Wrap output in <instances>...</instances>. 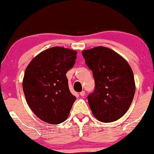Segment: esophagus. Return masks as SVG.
<instances>
[{
  "mask_svg": "<svg viewBox=\"0 0 154 154\" xmlns=\"http://www.w3.org/2000/svg\"><path fill=\"white\" fill-rule=\"evenodd\" d=\"M80 95L82 97H83V96H84V95H85V92H84V91H82V92H80Z\"/></svg>",
  "mask_w": 154,
  "mask_h": 154,
  "instance_id": "obj_1",
  "label": "esophagus"
}]
</instances>
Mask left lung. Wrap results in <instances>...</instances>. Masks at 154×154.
<instances>
[{
	"mask_svg": "<svg viewBox=\"0 0 154 154\" xmlns=\"http://www.w3.org/2000/svg\"><path fill=\"white\" fill-rule=\"evenodd\" d=\"M82 55L95 79V90L87 96L94 116L103 123L118 120L129 109L134 96L130 65L121 56L103 46L83 51Z\"/></svg>",
	"mask_w": 154,
	"mask_h": 154,
	"instance_id": "1",
	"label": "left lung"
}]
</instances>
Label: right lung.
Wrapping results in <instances>:
<instances>
[{
	"label": "right lung",
	"mask_w": 154,
	"mask_h": 154,
	"mask_svg": "<svg viewBox=\"0 0 154 154\" xmlns=\"http://www.w3.org/2000/svg\"><path fill=\"white\" fill-rule=\"evenodd\" d=\"M76 54L74 50L53 47L38 54L26 67L23 81L26 101L46 123L64 122L76 100L69 90L66 76L75 64Z\"/></svg>",
	"instance_id": "add662e5"
}]
</instances>
